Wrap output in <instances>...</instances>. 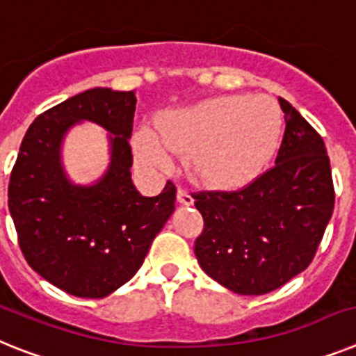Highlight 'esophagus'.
Returning a JSON list of instances; mask_svg holds the SVG:
<instances>
[{
	"instance_id": "34e87169",
	"label": "esophagus",
	"mask_w": 356,
	"mask_h": 356,
	"mask_svg": "<svg viewBox=\"0 0 356 356\" xmlns=\"http://www.w3.org/2000/svg\"><path fill=\"white\" fill-rule=\"evenodd\" d=\"M177 201L181 202V204H184V206H190V204H193V197H192V193L188 192L186 188L179 186V190H177Z\"/></svg>"
}]
</instances>
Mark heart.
<instances>
[{
    "label": "heart",
    "mask_w": 356,
    "mask_h": 356,
    "mask_svg": "<svg viewBox=\"0 0 356 356\" xmlns=\"http://www.w3.org/2000/svg\"><path fill=\"white\" fill-rule=\"evenodd\" d=\"M282 115L270 97L226 95L159 119V136L143 128L137 154L154 168H166L170 157L188 154L193 172L208 183L235 184L252 177L273 155Z\"/></svg>",
    "instance_id": "heart-1"
}]
</instances>
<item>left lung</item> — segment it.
<instances>
[{
    "instance_id": "obj_1",
    "label": "left lung",
    "mask_w": 356,
    "mask_h": 356,
    "mask_svg": "<svg viewBox=\"0 0 356 356\" xmlns=\"http://www.w3.org/2000/svg\"><path fill=\"white\" fill-rule=\"evenodd\" d=\"M279 103L286 128L273 166L238 190L192 193L204 219L197 261L234 293H270L306 270L335 208L321 134L288 101Z\"/></svg>"
}]
</instances>
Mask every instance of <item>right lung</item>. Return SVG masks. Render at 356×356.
<instances>
[{
  "instance_id": "obj_1",
  "label": "right lung",
  "mask_w": 356,
  "mask_h": 356,
  "mask_svg": "<svg viewBox=\"0 0 356 356\" xmlns=\"http://www.w3.org/2000/svg\"><path fill=\"white\" fill-rule=\"evenodd\" d=\"M136 92L92 88L35 118L8 183V210L23 257L50 284L83 298H103L132 279L152 241L175 210V184L143 197L132 183L130 146ZM113 136L109 172L94 187H76L58 161L62 136L77 120Z\"/></svg>"
}]
</instances>
